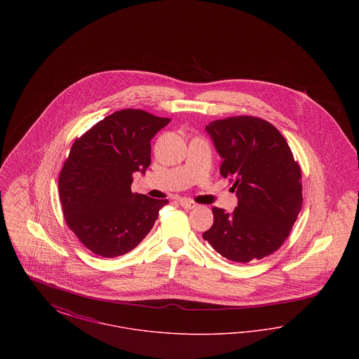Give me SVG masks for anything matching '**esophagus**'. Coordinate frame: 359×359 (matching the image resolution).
<instances>
[{
	"mask_svg": "<svg viewBox=\"0 0 359 359\" xmlns=\"http://www.w3.org/2000/svg\"><path fill=\"white\" fill-rule=\"evenodd\" d=\"M179 203H180V205H182L183 208H187V210H191V208H195V207H196V203L192 202V201H189V199H180Z\"/></svg>",
	"mask_w": 359,
	"mask_h": 359,
	"instance_id": "obj_1",
	"label": "esophagus"
}]
</instances>
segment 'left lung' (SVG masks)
Listing matches in <instances>:
<instances>
[{"mask_svg":"<svg viewBox=\"0 0 359 359\" xmlns=\"http://www.w3.org/2000/svg\"><path fill=\"white\" fill-rule=\"evenodd\" d=\"M219 172L233 182L238 205L231 214L214 207V223L203 239L234 262L261 259L290 236L303 205L302 171L290 145L268 121L250 116L205 125Z\"/></svg>","mask_w":359,"mask_h":359,"instance_id":"obj_1","label":"left lung"}]
</instances>
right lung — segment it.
I'll return each mask as SVG.
<instances>
[{
	"mask_svg": "<svg viewBox=\"0 0 359 359\" xmlns=\"http://www.w3.org/2000/svg\"><path fill=\"white\" fill-rule=\"evenodd\" d=\"M144 110L123 109L75 140L59 175L69 229L94 255H126L147 237L168 201L133 194V173L151 165V140L170 123Z\"/></svg>",
	"mask_w": 359,
	"mask_h": 359,
	"instance_id": "right-lung-1",
	"label": "right lung"
}]
</instances>
